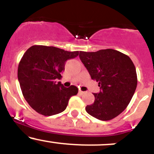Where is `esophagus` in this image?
<instances>
[{"instance_id":"1","label":"esophagus","mask_w":154,"mask_h":154,"mask_svg":"<svg viewBox=\"0 0 154 154\" xmlns=\"http://www.w3.org/2000/svg\"><path fill=\"white\" fill-rule=\"evenodd\" d=\"M85 93H86V91H81V90H80V91H79V94H84Z\"/></svg>"}]
</instances>
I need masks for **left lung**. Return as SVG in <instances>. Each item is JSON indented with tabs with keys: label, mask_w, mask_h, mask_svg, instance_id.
I'll return each mask as SVG.
<instances>
[{
	"label": "left lung",
	"mask_w": 154,
	"mask_h": 154,
	"mask_svg": "<svg viewBox=\"0 0 154 154\" xmlns=\"http://www.w3.org/2000/svg\"><path fill=\"white\" fill-rule=\"evenodd\" d=\"M79 57L100 88L98 94L94 93V103L86 106V112L101 121L117 117L128 106L137 86L136 67L131 59L113 49L80 51Z\"/></svg>",
	"instance_id": "8db88e82"
}]
</instances>
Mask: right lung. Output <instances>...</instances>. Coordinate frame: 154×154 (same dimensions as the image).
I'll list each match as a JSON object with an SVG mask.
<instances>
[{"label": "right lung", "instance_id": "obj_1", "mask_svg": "<svg viewBox=\"0 0 154 154\" xmlns=\"http://www.w3.org/2000/svg\"><path fill=\"white\" fill-rule=\"evenodd\" d=\"M78 54L79 51L45 45H33L24 53L18 64V78L24 98L35 111L50 116L66 109L78 88H66L56 80L62 77L66 61Z\"/></svg>", "mask_w": 154, "mask_h": 154}]
</instances>
